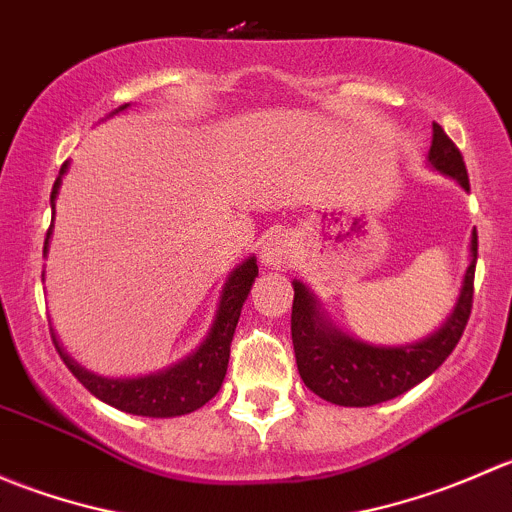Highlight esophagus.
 <instances>
[{"label":"esophagus","instance_id":"1","mask_svg":"<svg viewBox=\"0 0 512 512\" xmlns=\"http://www.w3.org/2000/svg\"><path fill=\"white\" fill-rule=\"evenodd\" d=\"M292 257V242H289L285 235L270 237V240L265 242V247H262V262H265L267 267H275V270L292 265Z\"/></svg>","mask_w":512,"mask_h":512}]
</instances>
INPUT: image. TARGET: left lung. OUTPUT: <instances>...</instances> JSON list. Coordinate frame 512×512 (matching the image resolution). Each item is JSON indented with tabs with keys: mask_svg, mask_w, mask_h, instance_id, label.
<instances>
[{
	"mask_svg": "<svg viewBox=\"0 0 512 512\" xmlns=\"http://www.w3.org/2000/svg\"><path fill=\"white\" fill-rule=\"evenodd\" d=\"M433 168L468 185V170L456 143L433 123V143L428 151ZM473 260L463 277L456 309L436 334L411 347H369L337 332L319 314L317 302L302 282H294L292 344L294 359L309 391L337 406H374L414 389L431 376L461 342L473 309V277H476L478 235L471 237Z\"/></svg>",
	"mask_w": 512,
	"mask_h": 512,
	"instance_id": "1",
	"label": "left lung"
}]
</instances>
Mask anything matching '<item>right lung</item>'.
<instances>
[{"mask_svg":"<svg viewBox=\"0 0 512 512\" xmlns=\"http://www.w3.org/2000/svg\"><path fill=\"white\" fill-rule=\"evenodd\" d=\"M66 173V163L61 165L59 178H56L54 188H51V203L59 193L61 175ZM51 227L46 230L44 240V255L46 245H49ZM257 277V262L250 257L242 262L230 277H227L223 299H220L218 314H215L213 329H210L208 339L200 344V349L193 356H188L180 364L170 366L168 371L160 374L141 376V379H101V376L89 374L81 369L79 364L69 359L59 349V356L64 364L69 366L71 374L96 396V399L106 401V404L116 406V409L126 411V414L136 416H153V418H168V416H183L190 411L200 409L208 404L223 386L227 374V359H230V342L235 334L237 319H240L242 302L250 294L252 282ZM56 344V339H54ZM59 347V344H56Z\"/></svg>","mask_w":512,"mask_h":512,"instance_id":"add662e5","label":"right lung"}]
</instances>
